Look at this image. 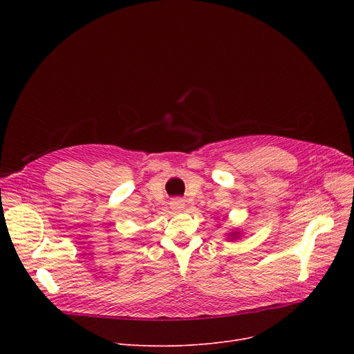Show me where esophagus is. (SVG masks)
I'll return each mask as SVG.
<instances>
[{
	"instance_id": "34e87169",
	"label": "esophagus",
	"mask_w": 354,
	"mask_h": 354,
	"mask_svg": "<svg viewBox=\"0 0 354 354\" xmlns=\"http://www.w3.org/2000/svg\"><path fill=\"white\" fill-rule=\"evenodd\" d=\"M172 208H174L175 211H182V209L185 208V201H182V199H175V201L172 202Z\"/></svg>"
}]
</instances>
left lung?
I'll list each match as a JSON object with an SVG mask.
<instances>
[{
	"mask_svg": "<svg viewBox=\"0 0 354 354\" xmlns=\"http://www.w3.org/2000/svg\"><path fill=\"white\" fill-rule=\"evenodd\" d=\"M228 236H230L231 239H238V238L241 236V232H238V231H234V232L228 234Z\"/></svg>",
	"mask_w": 354,
	"mask_h": 354,
	"instance_id": "8db88e82",
	"label": "left lung"
}]
</instances>
